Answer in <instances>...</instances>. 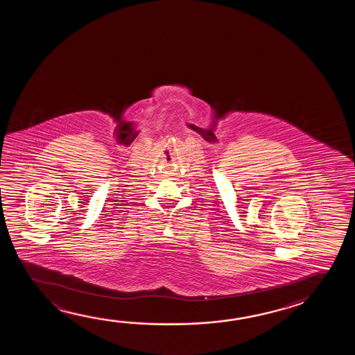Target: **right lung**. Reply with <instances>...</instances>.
Returning <instances> with one entry per match:
<instances>
[{
  "label": "right lung",
  "instance_id": "1",
  "mask_svg": "<svg viewBox=\"0 0 355 355\" xmlns=\"http://www.w3.org/2000/svg\"><path fill=\"white\" fill-rule=\"evenodd\" d=\"M214 141H217L216 138L214 139Z\"/></svg>",
  "mask_w": 355,
  "mask_h": 355
}]
</instances>
